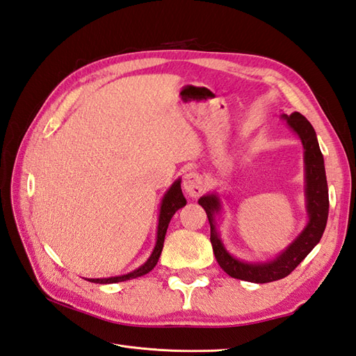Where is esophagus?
<instances>
[{"label": "esophagus", "instance_id": "obj_1", "mask_svg": "<svg viewBox=\"0 0 356 356\" xmlns=\"http://www.w3.org/2000/svg\"><path fill=\"white\" fill-rule=\"evenodd\" d=\"M184 188H185V191H186L189 197H193V198L200 197L204 191L203 176L200 175V172H195V171L188 172V175L185 176V180H184Z\"/></svg>", "mask_w": 356, "mask_h": 356}]
</instances>
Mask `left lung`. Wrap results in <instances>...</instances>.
<instances>
[{"label": "left lung", "instance_id": "1", "mask_svg": "<svg viewBox=\"0 0 356 356\" xmlns=\"http://www.w3.org/2000/svg\"><path fill=\"white\" fill-rule=\"evenodd\" d=\"M282 117L287 118L289 126L299 135L300 141L304 144L307 211L309 215V221L304 232L299 234V238L280 257L269 263H257V265L256 263L252 265V263H243L233 259L225 251L215 232L213 213L220 211V202H218L215 195H204L198 200V203L206 211L209 222H211V242L218 265L233 278L259 282V284L284 278L296 269L299 263L308 256L309 251L321 241L327 221V212H330V197H327L323 154L321 152V147H318L314 127L300 113H293L289 117Z\"/></svg>", "mask_w": 356, "mask_h": 356}]
</instances>
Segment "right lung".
<instances>
[{
    "instance_id": "1",
    "label": "right lung",
    "mask_w": 356,
    "mask_h": 356,
    "mask_svg": "<svg viewBox=\"0 0 356 356\" xmlns=\"http://www.w3.org/2000/svg\"><path fill=\"white\" fill-rule=\"evenodd\" d=\"M186 204V200L181 194V188H180V180L175 181V185L170 188L168 193L165 194L162 200V206H161V213H159V224H158V239H156V247H154L150 259L144 263L141 268H138L136 270L127 273V275H122V277H113V278H104V280H88L91 282H99V284H109V282H120V281H126L131 278H136L141 277L144 273L150 272L156 263L159 260V256L163 248V239H165V233L168 229V224L171 221L172 215H175L180 207H184Z\"/></svg>"
}]
</instances>
